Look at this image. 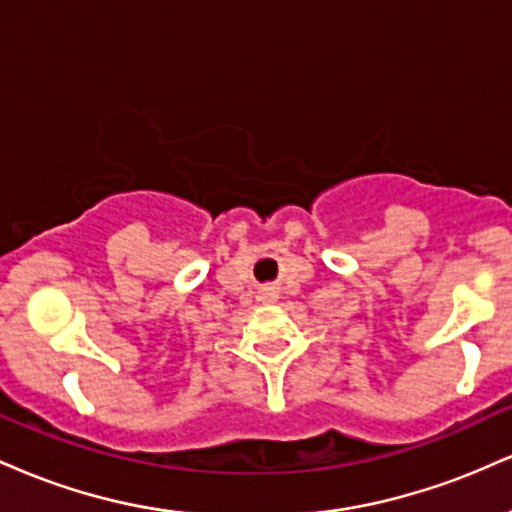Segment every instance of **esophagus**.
<instances>
[{"label": "esophagus", "mask_w": 512, "mask_h": 512, "mask_svg": "<svg viewBox=\"0 0 512 512\" xmlns=\"http://www.w3.org/2000/svg\"><path fill=\"white\" fill-rule=\"evenodd\" d=\"M262 303H274L276 301V291L274 289H264L262 296H260Z\"/></svg>", "instance_id": "obj_1"}]
</instances>
